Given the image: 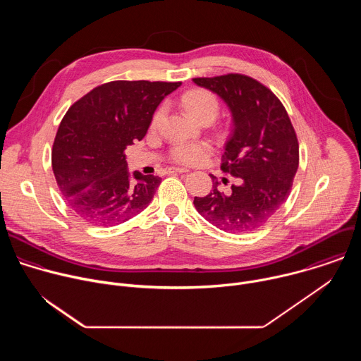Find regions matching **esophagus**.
<instances>
[{
  "mask_svg": "<svg viewBox=\"0 0 361 361\" xmlns=\"http://www.w3.org/2000/svg\"><path fill=\"white\" fill-rule=\"evenodd\" d=\"M190 170L188 169H184V167H170L169 169V173H180V174H183V173H188Z\"/></svg>",
  "mask_w": 361,
  "mask_h": 361,
  "instance_id": "obj_1",
  "label": "esophagus"
}]
</instances>
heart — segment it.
I'll return each mask as SVG.
<instances>
[{
	"label": "heart",
	"instance_id": "b5f03b06",
	"mask_svg": "<svg viewBox=\"0 0 361 361\" xmlns=\"http://www.w3.org/2000/svg\"><path fill=\"white\" fill-rule=\"evenodd\" d=\"M183 104L187 111L197 120H214L220 111V102L217 97L209 90H191L183 97ZM164 107L159 109L152 117V126L157 127L164 118ZM210 156V145L205 142H184L177 144L171 149V159L183 164H200Z\"/></svg>",
	"mask_w": 361,
	"mask_h": 361
}]
</instances>
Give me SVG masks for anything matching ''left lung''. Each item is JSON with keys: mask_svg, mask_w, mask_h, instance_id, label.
<instances>
[{"mask_svg": "<svg viewBox=\"0 0 361 361\" xmlns=\"http://www.w3.org/2000/svg\"><path fill=\"white\" fill-rule=\"evenodd\" d=\"M192 81L217 94L231 113L233 131L221 170L240 178L230 194L219 191V181H213L210 194L194 197L195 209L220 230H257L287 200L298 169V142L288 114L280 99L251 77L227 74Z\"/></svg>", "mask_w": 361, "mask_h": 361, "instance_id": "left-lung-1", "label": "left lung"}]
</instances>
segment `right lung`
<instances>
[{
  "label": "right lung",
  "instance_id": "right-lung-1",
  "mask_svg": "<svg viewBox=\"0 0 361 361\" xmlns=\"http://www.w3.org/2000/svg\"><path fill=\"white\" fill-rule=\"evenodd\" d=\"M181 82L111 81L64 116L51 152L57 184L82 220L116 226L141 213L161 178L128 173L126 148L141 141L160 102Z\"/></svg>",
  "mask_w": 361,
  "mask_h": 361
}]
</instances>
